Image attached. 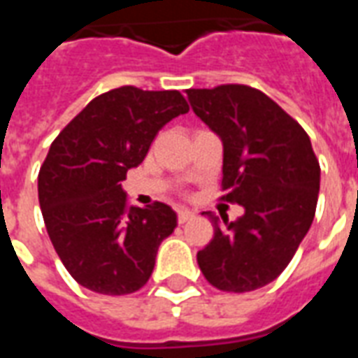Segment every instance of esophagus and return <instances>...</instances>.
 Returning a JSON list of instances; mask_svg holds the SVG:
<instances>
[{"mask_svg": "<svg viewBox=\"0 0 358 358\" xmlns=\"http://www.w3.org/2000/svg\"><path fill=\"white\" fill-rule=\"evenodd\" d=\"M195 215L192 213V210H187V209H180L178 210V222L180 224H184V222H187V220H192Z\"/></svg>", "mask_w": 358, "mask_h": 358, "instance_id": "1", "label": "esophagus"}]
</instances>
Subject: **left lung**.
I'll list each match as a JSON object with an SVG mask.
<instances>
[{
    "label": "left lung",
    "mask_w": 358,
    "mask_h": 358,
    "mask_svg": "<svg viewBox=\"0 0 358 358\" xmlns=\"http://www.w3.org/2000/svg\"><path fill=\"white\" fill-rule=\"evenodd\" d=\"M192 109L224 145L222 201L245 213L222 222L197 264L220 292L245 293L276 280L315 218L320 164L303 126L261 90L222 84L187 90Z\"/></svg>",
    "instance_id": "8db88e82"
}]
</instances>
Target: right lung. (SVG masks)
I'll list each match as a JSON object with an SVG mask.
<instances>
[{
    "label": "right lung",
    "instance_id": "right-lung-1",
    "mask_svg": "<svg viewBox=\"0 0 358 358\" xmlns=\"http://www.w3.org/2000/svg\"><path fill=\"white\" fill-rule=\"evenodd\" d=\"M187 110L178 90L120 86L94 97L51 143L38 199L59 259L84 287L128 295L148 284L176 213L161 201L130 207L120 182L159 130Z\"/></svg>",
    "mask_w": 358,
    "mask_h": 358
}]
</instances>
